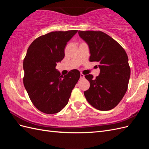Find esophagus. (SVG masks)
<instances>
[{
  "label": "esophagus",
  "instance_id": "1",
  "mask_svg": "<svg viewBox=\"0 0 149 149\" xmlns=\"http://www.w3.org/2000/svg\"><path fill=\"white\" fill-rule=\"evenodd\" d=\"M80 78H84V75L83 73H81V74H80Z\"/></svg>",
  "mask_w": 149,
  "mask_h": 149
}]
</instances>
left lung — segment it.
<instances>
[{
    "label": "left lung",
    "instance_id": "obj_1",
    "mask_svg": "<svg viewBox=\"0 0 149 149\" xmlns=\"http://www.w3.org/2000/svg\"><path fill=\"white\" fill-rule=\"evenodd\" d=\"M79 37L89 47V61L99 63L100 73L95 79L85 76L90 87L84 92L88 102L96 109L114 108L127 90L130 74L128 56L120 45L101 31H79Z\"/></svg>",
    "mask_w": 149,
    "mask_h": 149
}]
</instances>
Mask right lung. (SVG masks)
Returning <instances> with one entry per match:
<instances>
[{
  "label": "right lung",
  "mask_w": 149,
  "mask_h": 149,
  "mask_svg": "<svg viewBox=\"0 0 149 149\" xmlns=\"http://www.w3.org/2000/svg\"><path fill=\"white\" fill-rule=\"evenodd\" d=\"M78 30L52 31L36 38L24 60L23 81L33 104L41 112L52 114L68 102L80 77L77 70L63 76L55 67L65 56L67 42Z\"/></svg>",
  "instance_id": "add662e5"
}]
</instances>
